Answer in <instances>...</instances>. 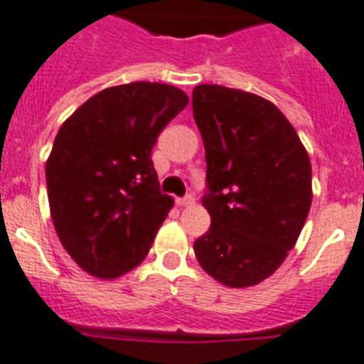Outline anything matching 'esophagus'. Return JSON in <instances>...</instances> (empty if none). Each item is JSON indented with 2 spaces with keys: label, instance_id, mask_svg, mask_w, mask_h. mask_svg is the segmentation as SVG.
Returning a JSON list of instances; mask_svg holds the SVG:
<instances>
[{
  "label": "esophagus",
  "instance_id": "1",
  "mask_svg": "<svg viewBox=\"0 0 364 364\" xmlns=\"http://www.w3.org/2000/svg\"><path fill=\"white\" fill-rule=\"evenodd\" d=\"M176 205H178V206H193V205H196V197L186 196V197H182V199H176Z\"/></svg>",
  "mask_w": 364,
  "mask_h": 364
}]
</instances>
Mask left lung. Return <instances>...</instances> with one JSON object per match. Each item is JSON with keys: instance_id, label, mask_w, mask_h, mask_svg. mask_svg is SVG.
Masks as SVG:
<instances>
[{"instance_id": "1", "label": "left lung", "mask_w": 364, "mask_h": 364, "mask_svg": "<svg viewBox=\"0 0 364 364\" xmlns=\"http://www.w3.org/2000/svg\"><path fill=\"white\" fill-rule=\"evenodd\" d=\"M206 159L210 229L193 244L206 274L228 287L263 282L295 246L312 205V165L295 127L261 95L193 88Z\"/></svg>"}]
</instances>
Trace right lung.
I'll return each instance as SVG.
<instances>
[{"label":"right lung","mask_w":364,"mask_h":364,"mask_svg":"<svg viewBox=\"0 0 364 364\" xmlns=\"http://www.w3.org/2000/svg\"><path fill=\"white\" fill-rule=\"evenodd\" d=\"M188 103L180 88L141 80L101 90L62 124L46 159L48 205L84 272L112 280L148 255L174 205L159 191L150 154Z\"/></svg>","instance_id":"add662e5"}]
</instances>
